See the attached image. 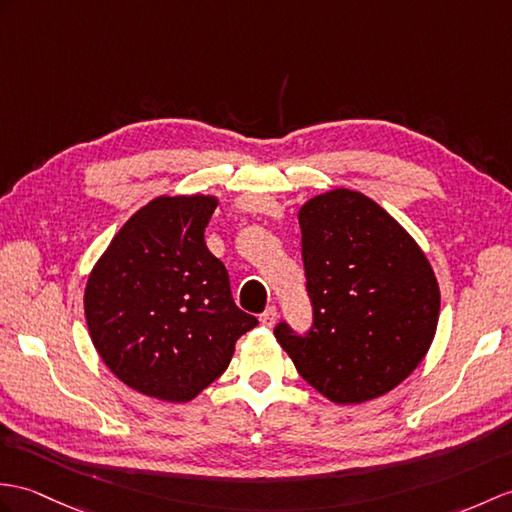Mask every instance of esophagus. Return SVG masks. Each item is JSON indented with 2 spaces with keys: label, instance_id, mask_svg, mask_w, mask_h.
Returning a JSON list of instances; mask_svg holds the SVG:
<instances>
[{
  "label": "esophagus",
  "instance_id": "obj_1",
  "mask_svg": "<svg viewBox=\"0 0 512 512\" xmlns=\"http://www.w3.org/2000/svg\"><path fill=\"white\" fill-rule=\"evenodd\" d=\"M275 320H277V307H275V305L266 307L264 314L259 316V323L264 325V327H272V325H275Z\"/></svg>",
  "mask_w": 512,
  "mask_h": 512
}]
</instances>
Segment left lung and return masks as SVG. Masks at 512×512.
I'll list each match as a JSON object with an SVG mask.
<instances>
[{"label": "left lung", "mask_w": 512, "mask_h": 512, "mask_svg": "<svg viewBox=\"0 0 512 512\" xmlns=\"http://www.w3.org/2000/svg\"><path fill=\"white\" fill-rule=\"evenodd\" d=\"M312 327L285 320L275 338L307 384L362 403L401 384L434 340L441 292L430 261L395 218L351 189L299 211Z\"/></svg>", "instance_id": "1"}]
</instances>
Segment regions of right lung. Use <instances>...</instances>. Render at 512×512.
I'll return each instance as SVG.
<instances>
[{"label":"right lung","instance_id":"right-lung-1","mask_svg":"<svg viewBox=\"0 0 512 512\" xmlns=\"http://www.w3.org/2000/svg\"><path fill=\"white\" fill-rule=\"evenodd\" d=\"M213 196H161L141 207L91 270L85 316L113 375L148 397L183 403L227 371L257 325L209 253Z\"/></svg>","mask_w":512,"mask_h":512}]
</instances>
